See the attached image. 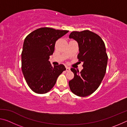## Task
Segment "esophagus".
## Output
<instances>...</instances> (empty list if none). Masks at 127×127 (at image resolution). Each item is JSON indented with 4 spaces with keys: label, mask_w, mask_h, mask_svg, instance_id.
I'll return each instance as SVG.
<instances>
[{
    "label": "esophagus",
    "mask_w": 127,
    "mask_h": 127,
    "mask_svg": "<svg viewBox=\"0 0 127 127\" xmlns=\"http://www.w3.org/2000/svg\"><path fill=\"white\" fill-rule=\"evenodd\" d=\"M70 68L69 67H68V66H66V71L69 72V71H70Z\"/></svg>",
    "instance_id": "esophagus-1"
}]
</instances>
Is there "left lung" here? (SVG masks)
<instances>
[{
    "mask_svg": "<svg viewBox=\"0 0 127 127\" xmlns=\"http://www.w3.org/2000/svg\"><path fill=\"white\" fill-rule=\"evenodd\" d=\"M69 38L78 43L79 53L77 57L83 63L80 72L70 69L74 77L69 82V86L73 93L85 97L95 91L104 78L108 59L106 48L101 38L89 30L73 31Z\"/></svg>",
    "mask_w": 127,
    "mask_h": 127,
    "instance_id": "obj_1",
    "label": "left lung"
}]
</instances>
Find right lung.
Listing matches in <instances>:
<instances>
[{
	"label": "right lung",
	"mask_w": 127,
	"mask_h": 127,
	"mask_svg": "<svg viewBox=\"0 0 127 127\" xmlns=\"http://www.w3.org/2000/svg\"><path fill=\"white\" fill-rule=\"evenodd\" d=\"M68 32L66 30L42 27L25 38L21 54L22 70L28 86L35 93L49 92L66 69L63 64L52 66L49 60L54 51L56 41Z\"/></svg>",
	"instance_id": "obj_1"
}]
</instances>
